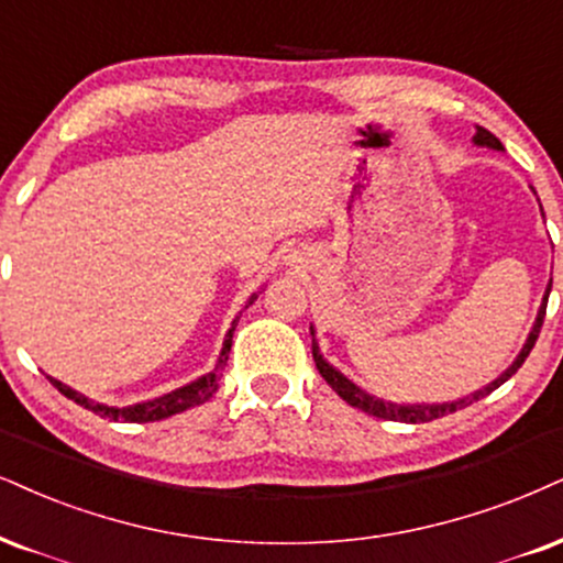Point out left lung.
<instances>
[{
	"mask_svg": "<svg viewBox=\"0 0 563 563\" xmlns=\"http://www.w3.org/2000/svg\"><path fill=\"white\" fill-rule=\"evenodd\" d=\"M473 143L481 145V148L504 151L501 141H498V137H496L494 133H488V130H485V128H475ZM532 192H536V190H532ZM540 211H543V208H540ZM543 219H545V217H543ZM551 284H553V282H548L545 295H543V302H540V310H538V316H536V323H532L530 334H527L522 350H519V355L515 357V363L506 367V371H504L501 376H498L496 380H490L488 386H483V388H477V391L467 394V397L451 399V401H435V405H426V401H415V405H407V401H388V399L373 397V394H367L365 388H360V386L355 384V380L346 378L342 371H336V367L331 365L329 360H325V357L321 355V346H318V339H316V329H313V325H310V334H313V360H316V367H318V373H321V376H323L325 384L334 388V391L346 401V405L363 409V412L373 415V418L397 420V422H430V420H435V418H443V415L456 412V409L470 407V405H473V401L488 397L490 391H496L498 386L506 384V380H509V378L515 376V373L519 371V367H522L527 355H530V350H532V346H536V342H538L540 325H543V318H545L548 295H551Z\"/></svg>",
	"mask_w": 563,
	"mask_h": 563,
	"instance_id": "1",
	"label": "left lung"
}]
</instances>
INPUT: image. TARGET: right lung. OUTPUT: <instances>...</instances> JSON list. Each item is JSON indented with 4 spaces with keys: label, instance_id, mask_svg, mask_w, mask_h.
Wrapping results in <instances>:
<instances>
[{
    "label": "right lung",
    "instance_id": "right-lung-1",
    "mask_svg": "<svg viewBox=\"0 0 563 563\" xmlns=\"http://www.w3.org/2000/svg\"><path fill=\"white\" fill-rule=\"evenodd\" d=\"M255 300H258V295H250V300L245 308H250ZM240 316L232 321V329L224 334V344H221V352H219V360H217V367H213L211 373H206V376H200L196 380H190V384L175 388V391H166L162 397L156 399H148V401H137V405H124V407H112V405H101V401L86 397V394L75 391L73 386L62 384V380L46 376L52 380L54 386L59 388L62 394H65L67 399H73L75 405L90 409V412L101 415V418H109V420H122V422H156V420H164V418H172V415L177 412H185V409L190 407H198L203 405L217 394L219 388V380H221V373H224L227 367V360H229V350H232V334H234V325H238Z\"/></svg>",
    "mask_w": 563,
    "mask_h": 563
}]
</instances>
